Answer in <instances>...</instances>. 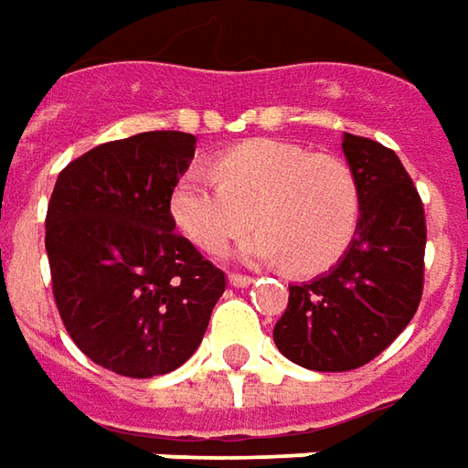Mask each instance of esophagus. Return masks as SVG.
<instances>
[{"label":"esophagus","instance_id":"34e87169","mask_svg":"<svg viewBox=\"0 0 468 468\" xmlns=\"http://www.w3.org/2000/svg\"><path fill=\"white\" fill-rule=\"evenodd\" d=\"M228 281H230V286H235V289H248L250 283L256 279H250V276H243V273H230L228 276Z\"/></svg>","mask_w":468,"mask_h":468}]
</instances>
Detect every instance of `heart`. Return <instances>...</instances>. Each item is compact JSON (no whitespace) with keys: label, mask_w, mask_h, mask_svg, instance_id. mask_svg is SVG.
<instances>
[{"label":"heart","mask_w":468,"mask_h":468,"mask_svg":"<svg viewBox=\"0 0 468 468\" xmlns=\"http://www.w3.org/2000/svg\"><path fill=\"white\" fill-rule=\"evenodd\" d=\"M172 220L205 253L258 223L238 256L250 263H289L296 273L332 266L359 228L362 189L335 154H309L281 142H245L205 169L182 172L169 195Z\"/></svg>","instance_id":"obj_1"}]
</instances>
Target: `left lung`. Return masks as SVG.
Wrapping results in <instances>:
<instances>
[{
	"instance_id": "obj_1",
	"label": "left lung",
	"mask_w": 468,
	"mask_h": 468,
	"mask_svg": "<svg viewBox=\"0 0 468 468\" xmlns=\"http://www.w3.org/2000/svg\"><path fill=\"white\" fill-rule=\"evenodd\" d=\"M342 152L362 189L359 228L336 266L289 286V306L273 326L283 357L316 372L367 365L413 319L423 293L426 215L393 149L342 136Z\"/></svg>"
}]
</instances>
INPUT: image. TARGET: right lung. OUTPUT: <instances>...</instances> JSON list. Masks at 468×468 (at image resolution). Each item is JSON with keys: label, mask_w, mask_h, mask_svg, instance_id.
<instances>
[{"label": "right lung", "mask_w": 468, "mask_h": 468, "mask_svg": "<svg viewBox=\"0 0 468 468\" xmlns=\"http://www.w3.org/2000/svg\"><path fill=\"white\" fill-rule=\"evenodd\" d=\"M195 136L146 132L65 166L45 218L52 293L78 349L123 378L177 370L200 347L225 273L175 233L169 195Z\"/></svg>", "instance_id": "add662e5"}]
</instances>
